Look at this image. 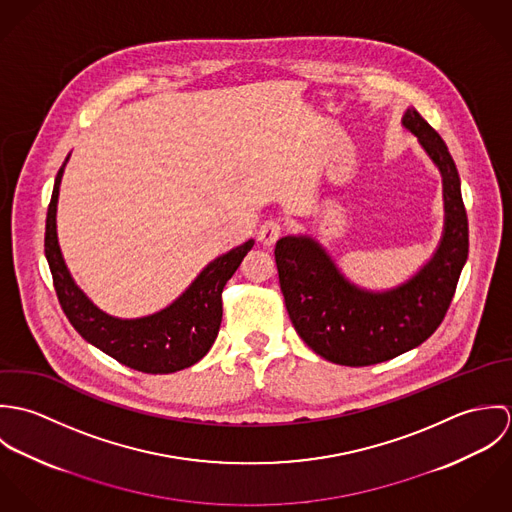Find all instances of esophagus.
<instances>
[{
	"label": "esophagus",
	"mask_w": 512,
	"mask_h": 512,
	"mask_svg": "<svg viewBox=\"0 0 512 512\" xmlns=\"http://www.w3.org/2000/svg\"><path fill=\"white\" fill-rule=\"evenodd\" d=\"M282 230H284V226H282L280 220H264V224H262L260 230H258V240H260L264 246H272V244H276V240L282 236Z\"/></svg>",
	"instance_id": "1"
}]
</instances>
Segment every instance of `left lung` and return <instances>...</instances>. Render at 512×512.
Segmentation results:
<instances>
[{
    "label": "left lung",
    "mask_w": 512,
    "mask_h": 512,
    "mask_svg": "<svg viewBox=\"0 0 512 512\" xmlns=\"http://www.w3.org/2000/svg\"><path fill=\"white\" fill-rule=\"evenodd\" d=\"M402 124L418 136L443 179V236L416 276L388 292H366L339 272L313 238L284 236L276 242L280 288L293 327L309 349L335 365H378L422 345L443 321L467 260L469 224L455 161L416 108L404 112Z\"/></svg>",
    "instance_id": "8db88e82"
}]
</instances>
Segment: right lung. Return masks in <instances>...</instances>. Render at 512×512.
Listing matches in <instances>:
<instances>
[{
    "label": "right lung",
    "mask_w": 512,
    "mask_h": 512,
    "mask_svg": "<svg viewBox=\"0 0 512 512\" xmlns=\"http://www.w3.org/2000/svg\"><path fill=\"white\" fill-rule=\"evenodd\" d=\"M65 165L67 161L57 173L47 211L45 256L59 303L71 325L82 339L102 353L140 372L169 374L199 363L219 335L222 290L238 270L242 258L252 250L254 240H248L213 260L165 309L140 319L112 317L100 311L74 284L59 248L57 201Z\"/></svg>",
    "instance_id": "obj_1"
}]
</instances>
